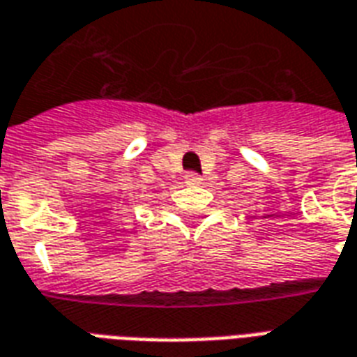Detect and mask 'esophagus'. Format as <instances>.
I'll use <instances>...</instances> for the list:
<instances>
[{
	"label": "esophagus",
	"instance_id": "obj_1",
	"mask_svg": "<svg viewBox=\"0 0 357 357\" xmlns=\"http://www.w3.org/2000/svg\"><path fill=\"white\" fill-rule=\"evenodd\" d=\"M201 176H197V174H193V172H189V174H185V183H201Z\"/></svg>",
	"mask_w": 357,
	"mask_h": 357
}]
</instances>
